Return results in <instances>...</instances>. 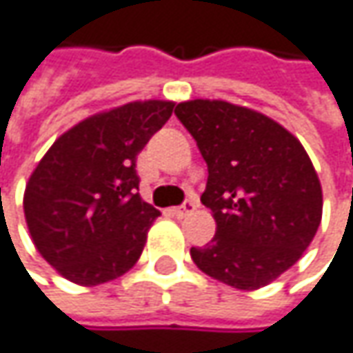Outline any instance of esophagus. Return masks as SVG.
Returning <instances> with one entry per match:
<instances>
[{
    "mask_svg": "<svg viewBox=\"0 0 353 353\" xmlns=\"http://www.w3.org/2000/svg\"><path fill=\"white\" fill-rule=\"evenodd\" d=\"M197 208V203L194 199H185L181 205H177V208H172V214L176 216V218H183V216H188V214H192L194 210Z\"/></svg>",
    "mask_w": 353,
    "mask_h": 353,
    "instance_id": "obj_1",
    "label": "esophagus"
}]
</instances>
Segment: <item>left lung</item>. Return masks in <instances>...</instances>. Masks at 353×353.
Masks as SVG:
<instances>
[{"mask_svg":"<svg viewBox=\"0 0 353 353\" xmlns=\"http://www.w3.org/2000/svg\"><path fill=\"white\" fill-rule=\"evenodd\" d=\"M208 163L201 203L216 236L190 254L214 280L258 290L307 250L321 221V185L296 135L272 117L221 99L176 108Z\"/></svg>","mask_w":353,"mask_h":353,"instance_id":"8db88e82","label":"left lung"}]
</instances>
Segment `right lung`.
<instances>
[{
  "label": "right lung",
  "mask_w": 353,
  "mask_h": 353,
  "mask_svg": "<svg viewBox=\"0 0 353 353\" xmlns=\"http://www.w3.org/2000/svg\"><path fill=\"white\" fill-rule=\"evenodd\" d=\"M174 101H132L59 135L26 185L23 214L37 252L65 280L99 285L139 259L159 210L143 201L137 154Z\"/></svg>",
  "instance_id": "1"
}]
</instances>
